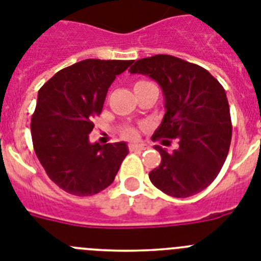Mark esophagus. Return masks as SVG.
<instances>
[{
    "mask_svg": "<svg viewBox=\"0 0 261 261\" xmlns=\"http://www.w3.org/2000/svg\"><path fill=\"white\" fill-rule=\"evenodd\" d=\"M146 148H147V146H146V144H143V143H141V144L133 143V144H130V146H128V150H130V151H143V150H146Z\"/></svg>",
    "mask_w": 261,
    "mask_h": 261,
    "instance_id": "34e87169",
    "label": "esophagus"
}]
</instances>
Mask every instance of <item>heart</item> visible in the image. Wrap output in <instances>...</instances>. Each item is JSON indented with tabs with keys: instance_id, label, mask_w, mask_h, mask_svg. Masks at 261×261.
<instances>
[{
	"instance_id": "heart-1",
	"label": "heart",
	"mask_w": 261,
	"mask_h": 261,
	"mask_svg": "<svg viewBox=\"0 0 261 261\" xmlns=\"http://www.w3.org/2000/svg\"><path fill=\"white\" fill-rule=\"evenodd\" d=\"M144 82L146 81H138V82H135V86H139V85H142ZM123 135L126 138H135V135H137V128H134V127H126L123 130Z\"/></svg>"
}]
</instances>
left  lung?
I'll use <instances>...</instances> for the list:
<instances>
[{"instance_id": "1", "label": "left lung", "mask_w": 261, "mask_h": 261, "mask_svg": "<svg viewBox=\"0 0 261 261\" xmlns=\"http://www.w3.org/2000/svg\"><path fill=\"white\" fill-rule=\"evenodd\" d=\"M128 71L148 75L163 90L166 114L152 138L179 142L171 154L155 146L162 161L148 175L151 183L175 198L203 191L222 170L231 144V114L223 86L199 65L167 54L138 60Z\"/></svg>"}]
</instances>
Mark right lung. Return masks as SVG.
<instances>
[{
	"mask_svg": "<svg viewBox=\"0 0 261 261\" xmlns=\"http://www.w3.org/2000/svg\"><path fill=\"white\" fill-rule=\"evenodd\" d=\"M131 63L81 61L60 70L39 89L30 124L33 147L47 176L63 191L98 194L113 183L128 154L124 142L91 144L89 134L107 90Z\"/></svg>",
	"mask_w": 261,
	"mask_h": 261,
	"instance_id": "right-lung-1",
	"label": "right lung"
}]
</instances>
